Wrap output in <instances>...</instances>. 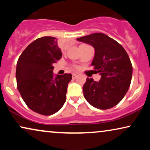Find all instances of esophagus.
Masks as SVG:
<instances>
[{
	"mask_svg": "<svg viewBox=\"0 0 150 150\" xmlns=\"http://www.w3.org/2000/svg\"><path fill=\"white\" fill-rule=\"evenodd\" d=\"M76 77H77V74H72V79H75Z\"/></svg>",
	"mask_w": 150,
	"mask_h": 150,
	"instance_id": "obj_1",
	"label": "esophagus"
}]
</instances>
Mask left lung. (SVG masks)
Instances as JSON below:
<instances>
[{
    "mask_svg": "<svg viewBox=\"0 0 150 150\" xmlns=\"http://www.w3.org/2000/svg\"><path fill=\"white\" fill-rule=\"evenodd\" d=\"M77 40L95 49L91 65L101 76L99 82L87 78L83 87L84 97L93 107H113L124 98L132 79V66L126 51L117 42L101 33L81 37Z\"/></svg>",
    "mask_w": 150,
    "mask_h": 150,
    "instance_id": "1",
    "label": "left lung"
}]
</instances>
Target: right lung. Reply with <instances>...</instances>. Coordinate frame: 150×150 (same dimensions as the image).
<instances>
[{"mask_svg": "<svg viewBox=\"0 0 150 150\" xmlns=\"http://www.w3.org/2000/svg\"><path fill=\"white\" fill-rule=\"evenodd\" d=\"M62 56L57 39L43 37L28 45L18 59L17 87L28 107L43 115H51L66 100L71 74L53 76V64Z\"/></svg>", "mask_w": 150, "mask_h": 150, "instance_id": "obj_1", "label": "right lung"}]
</instances>
